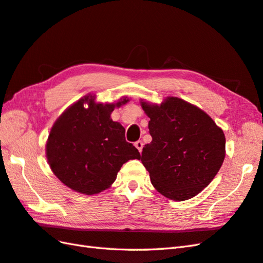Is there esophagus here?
I'll list each match as a JSON object with an SVG mask.
<instances>
[{"instance_id":"obj_1","label":"esophagus","mask_w":263,"mask_h":263,"mask_svg":"<svg viewBox=\"0 0 263 263\" xmlns=\"http://www.w3.org/2000/svg\"><path fill=\"white\" fill-rule=\"evenodd\" d=\"M143 142L142 140H137V142H135V147L139 151V152H142V149H143Z\"/></svg>"}]
</instances>
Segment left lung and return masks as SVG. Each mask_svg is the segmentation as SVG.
<instances>
[{"instance_id":"left-lung-1","label":"left lung","mask_w":263,"mask_h":263,"mask_svg":"<svg viewBox=\"0 0 263 263\" xmlns=\"http://www.w3.org/2000/svg\"><path fill=\"white\" fill-rule=\"evenodd\" d=\"M151 118L152 142L142 163L159 193L175 201L195 196L212 182L226 156L223 130L208 114L183 99L168 97L161 106L142 102Z\"/></svg>"}]
</instances>
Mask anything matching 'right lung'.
Masks as SVG:
<instances>
[{
    "mask_svg": "<svg viewBox=\"0 0 263 263\" xmlns=\"http://www.w3.org/2000/svg\"><path fill=\"white\" fill-rule=\"evenodd\" d=\"M127 101L102 105L96 104L93 96H86L57 119L48 138L47 158L68 187L97 194L115 182L123 164L140 158L136 147L126 142L125 128L110 118L115 107Z\"/></svg>",
    "mask_w": 263,
    "mask_h": 263,
    "instance_id": "add662e5",
    "label": "right lung"
}]
</instances>
